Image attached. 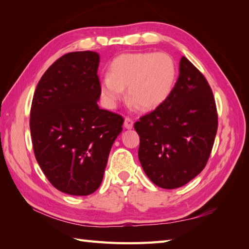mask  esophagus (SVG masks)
Returning a JSON list of instances; mask_svg holds the SVG:
<instances>
[{
	"label": "esophagus",
	"instance_id": "esophagus-1",
	"mask_svg": "<svg viewBox=\"0 0 249 249\" xmlns=\"http://www.w3.org/2000/svg\"><path fill=\"white\" fill-rule=\"evenodd\" d=\"M133 119L130 117H125L124 118V128L125 129H132L133 128Z\"/></svg>",
	"mask_w": 249,
	"mask_h": 249
}]
</instances>
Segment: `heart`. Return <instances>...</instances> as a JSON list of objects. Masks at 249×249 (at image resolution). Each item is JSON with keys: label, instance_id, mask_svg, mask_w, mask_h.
Masks as SVG:
<instances>
[{"label": "heart", "instance_id": "b5f03b06", "mask_svg": "<svg viewBox=\"0 0 249 249\" xmlns=\"http://www.w3.org/2000/svg\"><path fill=\"white\" fill-rule=\"evenodd\" d=\"M177 81L175 60L166 53L123 54L109 66L108 75L100 82L103 102L115 108L124 97L142 110H150L167 100Z\"/></svg>", "mask_w": 249, "mask_h": 249}]
</instances>
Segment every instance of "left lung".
I'll use <instances>...</instances> for the list:
<instances>
[{
	"label": "left lung",
	"instance_id": "obj_1",
	"mask_svg": "<svg viewBox=\"0 0 249 249\" xmlns=\"http://www.w3.org/2000/svg\"><path fill=\"white\" fill-rule=\"evenodd\" d=\"M167 100L134 124L139 159L154 184L177 189L206 167L217 132V109L207 79L186 57Z\"/></svg>",
	"mask_w": 249,
	"mask_h": 249
}]
</instances>
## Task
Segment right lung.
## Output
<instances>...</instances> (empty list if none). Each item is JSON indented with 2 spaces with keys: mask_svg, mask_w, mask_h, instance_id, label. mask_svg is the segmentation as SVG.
I'll return each mask as SVG.
<instances>
[{
  "mask_svg": "<svg viewBox=\"0 0 249 249\" xmlns=\"http://www.w3.org/2000/svg\"><path fill=\"white\" fill-rule=\"evenodd\" d=\"M97 52H70L41 76L33 97L30 129L35 158L55 189L74 196L100 186L124 118L99 108Z\"/></svg>",
  "mask_w": 249,
  "mask_h": 249,
  "instance_id": "obj_1",
  "label": "right lung"
}]
</instances>
